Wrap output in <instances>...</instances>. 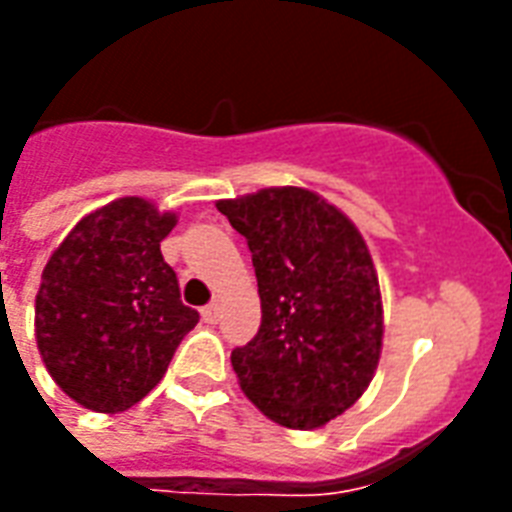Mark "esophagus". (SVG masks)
I'll return each mask as SVG.
<instances>
[{
    "instance_id": "esophagus-1",
    "label": "esophagus",
    "mask_w": 512,
    "mask_h": 512,
    "mask_svg": "<svg viewBox=\"0 0 512 512\" xmlns=\"http://www.w3.org/2000/svg\"><path fill=\"white\" fill-rule=\"evenodd\" d=\"M201 319L207 321V324H215L217 319H220V305L217 303H209L201 308Z\"/></svg>"
}]
</instances>
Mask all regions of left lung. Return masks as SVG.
<instances>
[{
    "label": "left lung",
    "mask_w": 512,
    "mask_h": 512,
    "mask_svg": "<svg viewBox=\"0 0 512 512\" xmlns=\"http://www.w3.org/2000/svg\"><path fill=\"white\" fill-rule=\"evenodd\" d=\"M217 209L247 239L263 311L255 340L231 353L241 390L284 428H321L364 396L380 364L382 295L364 236L300 185Z\"/></svg>",
    "instance_id": "obj_1"
}]
</instances>
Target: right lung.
Wrapping results in <instances>:
<instances>
[{"label":"right lung","instance_id":"1","mask_svg":"<svg viewBox=\"0 0 512 512\" xmlns=\"http://www.w3.org/2000/svg\"><path fill=\"white\" fill-rule=\"evenodd\" d=\"M175 212L122 196L84 215L52 252L36 292V348L84 409L116 414L159 385L199 324L162 257Z\"/></svg>","mask_w":512,"mask_h":512}]
</instances>
